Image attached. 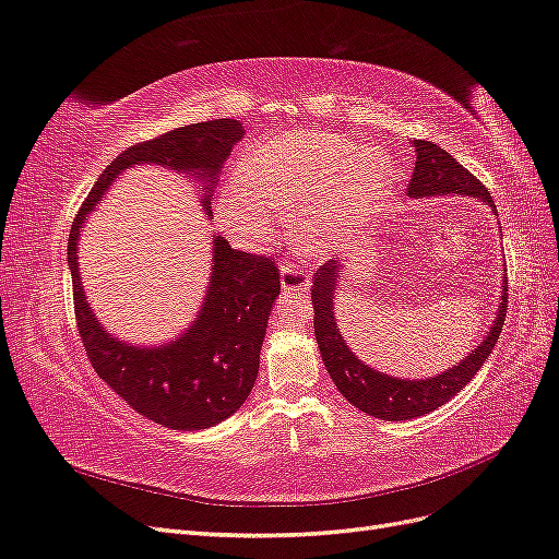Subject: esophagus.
Instances as JSON below:
<instances>
[{
    "mask_svg": "<svg viewBox=\"0 0 559 559\" xmlns=\"http://www.w3.org/2000/svg\"><path fill=\"white\" fill-rule=\"evenodd\" d=\"M280 275H282V289H286V292H308L310 275L306 273V270H300L298 265H292V263H284L280 267Z\"/></svg>",
    "mask_w": 559,
    "mask_h": 559,
    "instance_id": "obj_1",
    "label": "esophagus"
}]
</instances>
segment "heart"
Returning a JSON list of instances; mask_svg holds the SVG:
<instances>
[{"mask_svg":"<svg viewBox=\"0 0 559 559\" xmlns=\"http://www.w3.org/2000/svg\"><path fill=\"white\" fill-rule=\"evenodd\" d=\"M394 167L382 151L343 134L292 130L259 144L224 186L218 212L242 242H261L284 210L298 205L294 235L302 251L326 253L357 235L389 195Z\"/></svg>","mask_w":559,"mask_h":559,"instance_id":"heart-1","label":"heart"}]
</instances>
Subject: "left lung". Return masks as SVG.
Wrapping results in <instances>:
<instances>
[{
  "mask_svg": "<svg viewBox=\"0 0 559 559\" xmlns=\"http://www.w3.org/2000/svg\"><path fill=\"white\" fill-rule=\"evenodd\" d=\"M415 173L408 183L411 198H431V195H471L480 198L497 212L492 195L485 186L473 177L466 167L456 163L445 148L427 140H415ZM343 265L341 261H326L312 277V306H314V335L321 352V359L329 370L331 380L352 405H357L366 415H373L386 421L413 419L436 411L438 405L448 403L460 389L471 382V378L483 368L485 359L492 354L499 333L509 310V277H503V294L499 302V312L492 329L485 341L471 352L466 359L452 366L445 373L427 380H399L392 376L378 373L361 359L354 357L347 347L345 337L337 331V321L333 312V298L337 294Z\"/></svg>",
  "mask_w": 559,
  "mask_h": 559,
  "instance_id": "obj_1",
  "label": "left lung"
}]
</instances>
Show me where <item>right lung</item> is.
Masks as SVG:
<instances>
[{"mask_svg": "<svg viewBox=\"0 0 559 559\" xmlns=\"http://www.w3.org/2000/svg\"><path fill=\"white\" fill-rule=\"evenodd\" d=\"M242 134L240 121L214 118L126 148L83 200L67 242L76 326L95 373L140 415L167 429H207L242 408L259 376L270 308L280 294V270L273 257L230 249L228 240L216 235L207 296L189 331L160 347H134L111 337L88 308L76 263L79 233L111 181L140 163L198 175L205 183L202 210L212 216L216 175Z\"/></svg>", "mask_w": 559, "mask_h": 559, "instance_id": "1", "label": "right lung"}]
</instances>
